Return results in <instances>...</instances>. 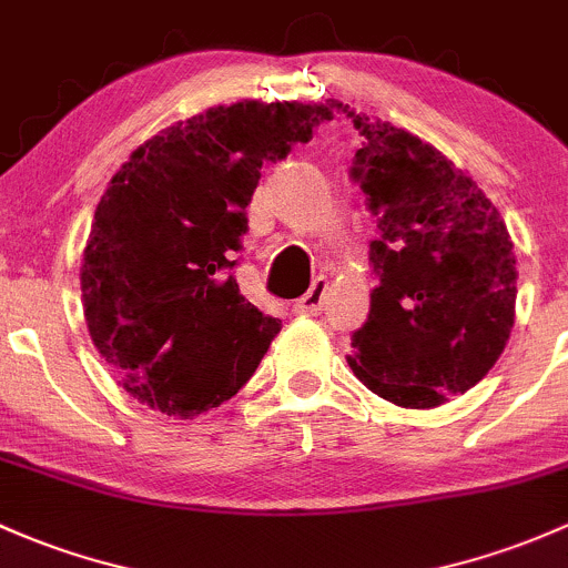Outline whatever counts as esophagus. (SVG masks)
Here are the masks:
<instances>
[{
	"instance_id": "obj_1",
	"label": "esophagus",
	"mask_w": 568,
	"mask_h": 568,
	"mask_svg": "<svg viewBox=\"0 0 568 568\" xmlns=\"http://www.w3.org/2000/svg\"><path fill=\"white\" fill-rule=\"evenodd\" d=\"M326 288H329V283H326L324 277L315 280L313 288H310L307 294H304L302 300L296 302V313H302V315H318V313H321V307H324Z\"/></svg>"
}]
</instances>
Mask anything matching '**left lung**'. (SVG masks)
I'll use <instances>...</instances> for the list:
<instances>
[{
	"label": "left lung",
	"mask_w": 568,
	"mask_h": 568,
	"mask_svg": "<svg viewBox=\"0 0 568 568\" xmlns=\"http://www.w3.org/2000/svg\"><path fill=\"white\" fill-rule=\"evenodd\" d=\"M343 109L367 139L354 174L378 217V285L351 337L356 378L399 408H435L474 389L515 326L517 258L500 212L433 143Z\"/></svg>",
	"instance_id": "1"
}]
</instances>
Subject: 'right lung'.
I'll list each match as a JSON object with an SVG mask.
<instances>
[{"mask_svg": "<svg viewBox=\"0 0 568 568\" xmlns=\"http://www.w3.org/2000/svg\"><path fill=\"white\" fill-rule=\"evenodd\" d=\"M329 116L321 103L214 105L143 141L111 176L81 258L83 318L141 405L193 419L264 359L283 324L239 294L231 253L264 163Z\"/></svg>", "mask_w": 568, "mask_h": 568, "instance_id": "1", "label": "right lung"}]
</instances>
